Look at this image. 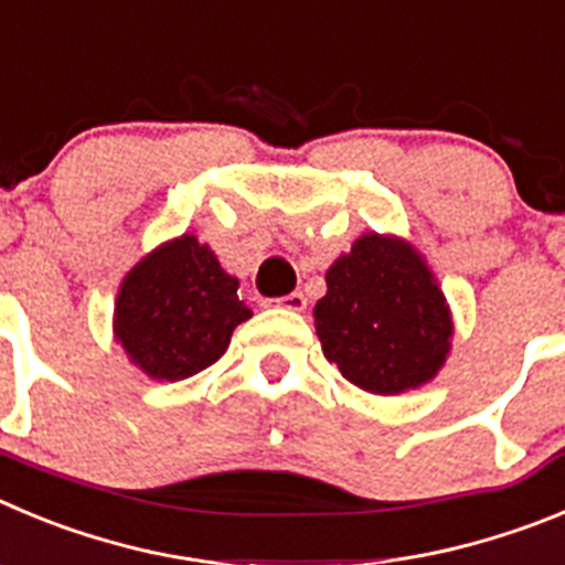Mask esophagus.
<instances>
[{
  "instance_id": "obj_1",
  "label": "esophagus",
  "mask_w": 565,
  "mask_h": 565,
  "mask_svg": "<svg viewBox=\"0 0 565 565\" xmlns=\"http://www.w3.org/2000/svg\"><path fill=\"white\" fill-rule=\"evenodd\" d=\"M276 303L284 309H292V312H301L307 307V298H303V292H289L284 298H276Z\"/></svg>"
}]
</instances>
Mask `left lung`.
Returning <instances> with one entry per match:
<instances>
[{
  "label": "left lung",
  "instance_id": "1",
  "mask_svg": "<svg viewBox=\"0 0 565 565\" xmlns=\"http://www.w3.org/2000/svg\"><path fill=\"white\" fill-rule=\"evenodd\" d=\"M315 329L349 383L403 394L441 369L454 320L425 262L403 242L369 233L329 267Z\"/></svg>",
  "mask_w": 565,
  "mask_h": 565
}]
</instances>
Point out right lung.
<instances>
[{"label":"right lung","instance_id":"right-lung-1","mask_svg":"<svg viewBox=\"0 0 565 565\" xmlns=\"http://www.w3.org/2000/svg\"><path fill=\"white\" fill-rule=\"evenodd\" d=\"M238 281L207 245L182 236L137 264L115 303V334L131 363L154 380H185L225 354L250 318Z\"/></svg>","mask_w":565,"mask_h":565}]
</instances>
